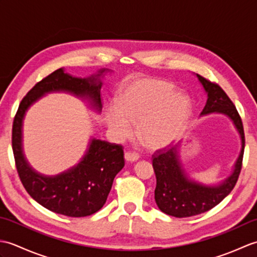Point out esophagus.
<instances>
[{
    "mask_svg": "<svg viewBox=\"0 0 257 257\" xmlns=\"http://www.w3.org/2000/svg\"><path fill=\"white\" fill-rule=\"evenodd\" d=\"M124 159L128 162H135L139 159V155L136 154V152H125L124 154Z\"/></svg>",
    "mask_w": 257,
    "mask_h": 257,
    "instance_id": "obj_1",
    "label": "esophagus"
}]
</instances>
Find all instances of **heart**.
<instances>
[{
  "instance_id": "heart-1",
  "label": "heart",
  "mask_w": 257,
  "mask_h": 257,
  "mask_svg": "<svg viewBox=\"0 0 257 257\" xmlns=\"http://www.w3.org/2000/svg\"><path fill=\"white\" fill-rule=\"evenodd\" d=\"M192 112L191 101L173 85L154 78L136 79L124 87L117 105L106 108L105 118L114 138L125 139L137 122V136L152 149L167 147L184 132Z\"/></svg>"
}]
</instances>
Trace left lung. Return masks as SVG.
I'll return each mask as SVG.
<instances>
[{
  "label": "left lung",
  "instance_id": "8db88e82",
  "mask_svg": "<svg viewBox=\"0 0 257 257\" xmlns=\"http://www.w3.org/2000/svg\"><path fill=\"white\" fill-rule=\"evenodd\" d=\"M207 94V100L201 116L212 112L223 113L230 118L241 136L242 149L234 165L232 174L217 185H204L191 180L179 159V144L158 150L152 156V167L157 185L155 200L158 207L168 215L189 217L211 210L231 193L242 169L245 136L242 119L232 100L221 87L196 74Z\"/></svg>",
  "mask_w": 257,
  "mask_h": 257
}]
</instances>
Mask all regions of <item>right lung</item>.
I'll list each match as a JSON object with an SVG mask.
<instances>
[{
	"mask_svg": "<svg viewBox=\"0 0 257 257\" xmlns=\"http://www.w3.org/2000/svg\"><path fill=\"white\" fill-rule=\"evenodd\" d=\"M78 78L59 68L33 87L22 99L12 128V148L16 170L25 190L37 203L58 214L83 217L94 214L106 203L114 177L124 166L122 147L91 139L88 150L77 166L57 176L36 172L26 161L22 148V125L25 112L47 92L66 91L87 99L92 108L101 110L100 76Z\"/></svg>",
	"mask_w": 257,
	"mask_h": 257,
	"instance_id": "obj_1",
	"label": "right lung"
}]
</instances>
